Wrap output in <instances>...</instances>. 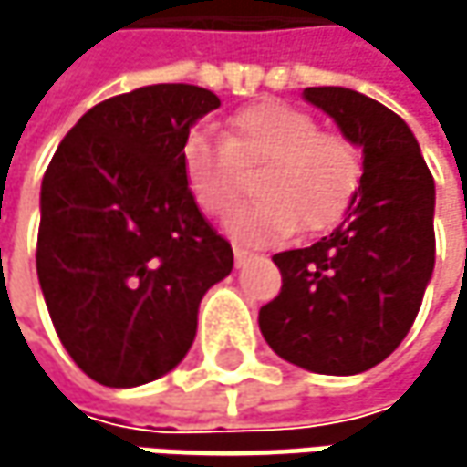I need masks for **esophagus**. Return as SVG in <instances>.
Wrapping results in <instances>:
<instances>
[{
    "mask_svg": "<svg viewBox=\"0 0 467 467\" xmlns=\"http://www.w3.org/2000/svg\"><path fill=\"white\" fill-rule=\"evenodd\" d=\"M248 259H251V254H248L245 248H237V245H234V265L240 267V265H245Z\"/></svg>",
    "mask_w": 467,
    "mask_h": 467,
    "instance_id": "esophagus-1",
    "label": "esophagus"
}]
</instances>
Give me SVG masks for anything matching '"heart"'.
Segmentation results:
<instances>
[{"mask_svg": "<svg viewBox=\"0 0 467 467\" xmlns=\"http://www.w3.org/2000/svg\"><path fill=\"white\" fill-rule=\"evenodd\" d=\"M186 186L202 213L224 219L256 170L259 200L233 213L227 230L243 245H270L297 227L319 233L335 224L362 175L357 145L340 132L319 130L303 108L262 99L237 110L224 138L192 132L181 148Z\"/></svg>", "mask_w": 467, "mask_h": 467, "instance_id": "heart-1", "label": "heart"}]
</instances>
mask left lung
Instances as JSON below:
<instances>
[{"mask_svg": "<svg viewBox=\"0 0 467 467\" xmlns=\"http://www.w3.org/2000/svg\"><path fill=\"white\" fill-rule=\"evenodd\" d=\"M303 97L362 148V178L340 227L281 251V292L259 308L270 348L325 376H354L409 335L435 265V183L406 121L340 86Z\"/></svg>", "mask_w": 467, "mask_h": 467, "instance_id": "obj_1", "label": "left lung"}]
</instances>
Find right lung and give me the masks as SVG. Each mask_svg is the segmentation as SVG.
Listing matches in <instances>:
<instances>
[{
	"instance_id": "1",
	"label": "right lung",
	"mask_w": 467,
	"mask_h": 467,
	"mask_svg": "<svg viewBox=\"0 0 467 467\" xmlns=\"http://www.w3.org/2000/svg\"><path fill=\"white\" fill-rule=\"evenodd\" d=\"M222 99L156 83L94 105L43 178L37 278L56 335L105 387L172 370L197 332L202 295L233 270V245L197 208L181 148Z\"/></svg>"
}]
</instances>
